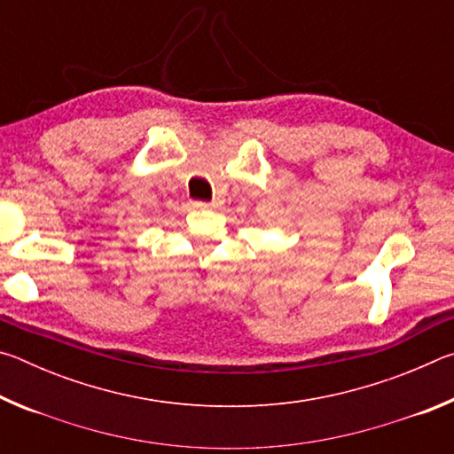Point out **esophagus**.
<instances>
[{
  "instance_id": "esophagus-1",
  "label": "esophagus",
  "mask_w": 454,
  "mask_h": 454,
  "mask_svg": "<svg viewBox=\"0 0 454 454\" xmlns=\"http://www.w3.org/2000/svg\"><path fill=\"white\" fill-rule=\"evenodd\" d=\"M194 206H196V208L210 210V208H218V202H194Z\"/></svg>"
}]
</instances>
